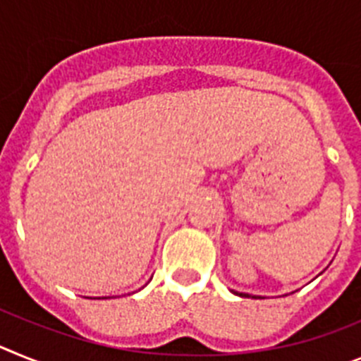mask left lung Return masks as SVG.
Wrapping results in <instances>:
<instances>
[{"label": "left lung", "instance_id": "obj_1", "mask_svg": "<svg viewBox=\"0 0 361 361\" xmlns=\"http://www.w3.org/2000/svg\"><path fill=\"white\" fill-rule=\"evenodd\" d=\"M240 296H243V294H240Z\"/></svg>", "mask_w": 361, "mask_h": 361}]
</instances>
